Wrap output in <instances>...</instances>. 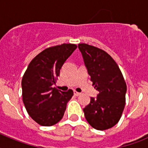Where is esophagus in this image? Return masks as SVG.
I'll list each match as a JSON object with an SVG mask.
<instances>
[{"instance_id": "34e87169", "label": "esophagus", "mask_w": 148, "mask_h": 148, "mask_svg": "<svg viewBox=\"0 0 148 148\" xmlns=\"http://www.w3.org/2000/svg\"><path fill=\"white\" fill-rule=\"evenodd\" d=\"M74 95H75V96H78V95H81V92H77V91H75V90H74Z\"/></svg>"}]
</instances>
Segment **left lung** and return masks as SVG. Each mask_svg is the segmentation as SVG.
Listing matches in <instances>:
<instances>
[{"label": "left lung", "mask_w": 148, "mask_h": 148, "mask_svg": "<svg viewBox=\"0 0 148 148\" xmlns=\"http://www.w3.org/2000/svg\"><path fill=\"white\" fill-rule=\"evenodd\" d=\"M84 62L96 98L84 108L87 122L99 130H108L119 122L125 106L127 85L122 73L113 58L105 51L87 44H79Z\"/></svg>", "instance_id": "left-lung-1"}]
</instances>
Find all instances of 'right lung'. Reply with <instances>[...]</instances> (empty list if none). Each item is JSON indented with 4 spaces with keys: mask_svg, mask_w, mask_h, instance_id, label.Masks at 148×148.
Listing matches in <instances>:
<instances>
[{
    "mask_svg": "<svg viewBox=\"0 0 148 148\" xmlns=\"http://www.w3.org/2000/svg\"><path fill=\"white\" fill-rule=\"evenodd\" d=\"M76 48L73 44L47 48L31 61L22 78V97L26 110L41 126H53L61 121L66 104L73 95L72 90L62 92L53 85L63 64Z\"/></svg>",
    "mask_w": 148,
    "mask_h": 148,
    "instance_id": "add662e5",
    "label": "right lung"
}]
</instances>
